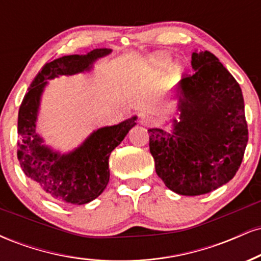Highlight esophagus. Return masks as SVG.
<instances>
[{
  "instance_id": "34e87169",
  "label": "esophagus",
  "mask_w": 261,
  "mask_h": 261,
  "mask_svg": "<svg viewBox=\"0 0 261 261\" xmlns=\"http://www.w3.org/2000/svg\"><path fill=\"white\" fill-rule=\"evenodd\" d=\"M140 124L142 126H152L153 124V120L151 119V116L147 115V114H141L140 115Z\"/></svg>"
}]
</instances>
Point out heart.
<instances>
[{
  "instance_id": "obj_1",
  "label": "heart",
  "mask_w": 261,
  "mask_h": 261,
  "mask_svg": "<svg viewBox=\"0 0 261 261\" xmlns=\"http://www.w3.org/2000/svg\"><path fill=\"white\" fill-rule=\"evenodd\" d=\"M168 62H169V60L167 58H164V56H155V58L153 59V64L160 68L166 67V66L168 65Z\"/></svg>"
}]
</instances>
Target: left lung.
I'll use <instances>...</instances> for the list:
<instances>
[{"mask_svg":"<svg viewBox=\"0 0 261 261\" xmlns=\"http://www.w3.org/2000/svg\"><path fill=\"white\" fill-rule=\"evenodd\" d=\"M194 73L178 85L172 133L149 128L155 173L179 195L196 196L228 182L248 143L244 99L234 77L210 51L193 53Z\"/></svg>","mask_w":261,"mask_h":261,"instance_id":"1","label":"left lung"}]
</instances>
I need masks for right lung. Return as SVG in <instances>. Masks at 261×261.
I'll use <instances>...</instances> for the list:
<instances>
[{
	"instance_id": "right-lung-1",
	"label": "right lung",
	"mask_w": 261,
	"mask_h": 261,
	"mask_svg": "<svg viewBox=\"0 0 261 261\" xmlns=\"http://www.w3.org/2000/svg\"><path fill=\"white\" fill-rule=\"evenodd\" d=\"M112 49H94L87 55H67L47 62L35 76L18 113V160L24 174L47 196L59 202L83 205L98 197L109 182V157L120 145L137 116L113 126L93 131L85 142L68 153L43 145L37 133L41 94L47 80L89 71L98 59Z\"/></svg>"
}]
</instances>
